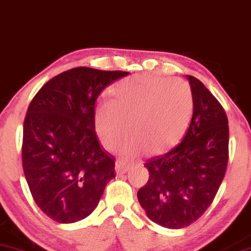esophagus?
Here are the masks:
<instances>
[{
  "label": "esophagus",
  "mask_w": 251,
  "mask_h": 251,
  "mask_svg": "<svg viewBox=\"0 0 251 251\" xmlns=\"http://www.w3.org/2000/svg\"><path fill=\"white\" fill-rule=\"evenodd\" d=\"M129 164H126V162L123 161H116V164H115V169H116L117 174H125L129 170Z\"/></svg>",
  "instance_id": "1"
}]
</instances>
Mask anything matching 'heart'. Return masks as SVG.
<instances>
[{
    "mask_svg": "<svg viewBox=\"0 0 251 251\" xmlns=\"http://www.w3.org/2000/svg\"><path fill=\"white\" fill-rule=\"evenodd\" d=\"M115 99H104L96 109V130L102 142L114 147L129 129L126 154L160 152L182 136L193 114L194 96L183 79L154 75L132 76L115 87Z\"/></svg>",
    "mask_w": 251,
    "mask_h": 251,
    "instance_id": "1",
    "label": "heart"
}]
</instances>
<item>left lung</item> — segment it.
<instances>
[{
	"label": "left lung",
	"instance_id": "obj_1",
	"mask_svg": "<svg viewBox=\"0 0 251 251\" xmlns=\"http://www.w3.org/2000/svg\"><path fill=\"white\" fill-rule=\"evenodd\" d=\"M193 117L181 143L144 164L149 179L137 199L147 216L164 228L181 229L209 208L225 178L229 158L228 117L200 79L187 75Z\"/></svg>",
	"mask_w": 251,
	"mask_h": 251
}]
</instances>
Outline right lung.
I'll list each match as a JSON object with an SVG mask.
<instances>
[{
    "label": "right lung",
    "mask_w": 251,
    "mask_h": 251,
    "mask_svg": "<svg viewBox=\"0 0 251 251\" xmlns=\"http://www.w3.org/2000/svg\"><path fill=\"white\" fill-rule=\"evenodd\" d=\"M129 73L78 67L37 91L23 125L22 164L38 208L58 223L85 219L115 177V158L100 146L95 103Z\"/></svg>",
    "instance_id": "add662e5"
}]
</instances>
